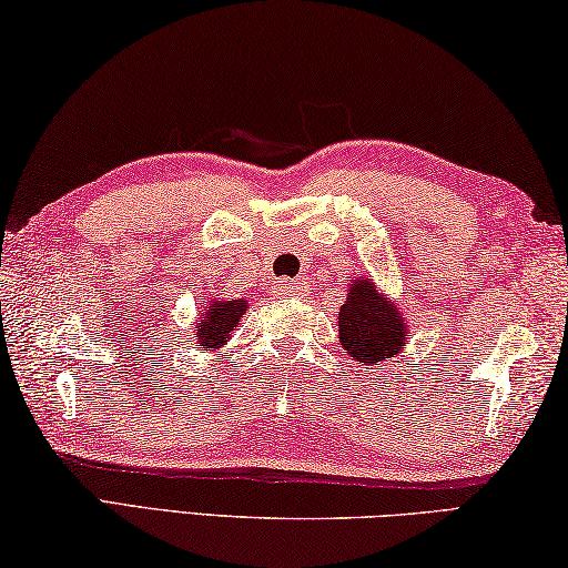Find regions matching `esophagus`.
I'll use <instances>...</instances> for the list:
<instances>
[{"label":"esophagus","mask_w":568,"mask_h":568,"mask_svg":"<svg viewBox=\"0 0 568 568\" xmlns=\"http://www.w3.org/2000/svg\"><path fill=\"white\" fill-rule=\"evenodd\" d=\"M305 291H307V283L301 281V277H297V281H291V277H281V281L275 283L277 295H301Z\"/></svg>","instance_id":"1"}]
</instances>
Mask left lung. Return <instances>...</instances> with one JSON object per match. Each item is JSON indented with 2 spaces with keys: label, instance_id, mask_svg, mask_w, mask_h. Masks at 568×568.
Wrapping results in <instances>:
<instances>
[{
  "label": "left lung",
  "instance_id": "8db88e82",
  "mask_svg": "<svg viewBox=\"0 0 568 568\" xmlns=\"http://www.w3.org/2000/svg\"><path fill=\"white\" fill-rule=\"evenodd\" d=\"M339 343L357 363L383 365L395 357L407 339V323L395 303L379 297L369 281H357L339 307Z\"/></svg>",
  "mask_w": 568,
  "mask_h": 568
}]
</instances>
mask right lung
<instances>
[{
  "mask_svg": "<svg viewBox=\"0 0 568 568\" xmlns=\"http://www.w3.org/2000/svg\"><path fill=\"white\" fill-rule=\"evenodd\" d=\"M248 301H213L201 311V320L195 325V343L203 347H221L241 323Z\"/></svg>",
  "mask_w": 568,
  "mask_h": 568,
  "instance_id": "1",
  "label": "right lung"
}]
</instances>
